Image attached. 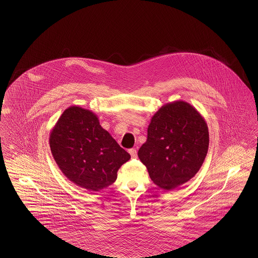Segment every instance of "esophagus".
Returning <instances> with one entry per match:
<instances>
[{
	"label": "esophagus",
	"instance_id": "1",
	"mask_svg": "<svg viewBox=\"0 0 258 258\" xmlns=\"http://www.w3.org/2000/svg\"><path fill=\"white\" fill-rule=\"evenodd\" d=\"M128 153L131 154V156H132L133 159H136V158H137V151H136L135 149H130V150H128Z\"/></svg>",
	"mask_w": 258,
	"mask_h": 258
}]
</instances>
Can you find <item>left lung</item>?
I'll return each instance as SVG.
<instances>
[{
  "label": "left lung",
  "instance_id": "left-lung-1",
  "mask_svg": "<svg viewBox=\"0 0 258 258\" xmlns=\"http://www.w3.org/2000/svg\"><path fill=\"white\" fill-rule=\"evenodd\" d=\"M208 147L205 119L189 103L176 100L161 106L152 117L138 158L154 184L170 190L196 176Z\"/></svg>",
  "mask_w": 258,
  "mask_h": 258
}]
</instances>
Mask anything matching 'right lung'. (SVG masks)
Masks as SVG:
<instances>
[{
	"instance_id": "add662e5",
	"label": "right lung",
	"mask_w": 258,
	"mask_h": 258,
	"mask_svg": "<svg viewBox=\"0 0 258 258\" xmlns=\"http://www.w3.org/2000/svg\"><path fill=\"white\" fill-rule=\"evenodd\" d=\"M49 144L63 175L89 191L113 184L119 168L131 159L94 112L76 105L62 112L50 133Z\"/></svg>"
}]
</instances>
